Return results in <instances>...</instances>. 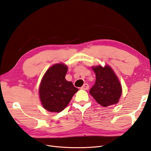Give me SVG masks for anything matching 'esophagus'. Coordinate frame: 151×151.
Returning <instances> with one entry per match:
<instances>
[{
  "mask_svg": "<svg viewBox=\"0 0 151 151\" xmlns=\"http://www.w3.org/2000/svg\"><path fill=\"white\" fill-rule=\"evenodd\" d=\"M81 89H84V90H88L89 89V85L87 84V83H86L83 86H82Z\"/></svg>",
  "mask_w": 151,
  "mask_h": 151,
  "instance_id": "34e87169",
  "label": "esophagus"
}]
</instances>
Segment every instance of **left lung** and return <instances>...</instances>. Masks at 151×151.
<instances>
[{
    "instance_id": "8db88e82",
    "label": "left lung",
    "mask_w": 151,
    "mask_h": 151,
    "mask_svg": "<svg viewBox=\"0 0 151 151\" xmlns=\"http://www.w3.org/2000/svg\"><path fill=\"white\" fill-rule=\"evenodd\" d=\"M96 82L89 93L100 105L106 107L118 103L122 95V86L117 76L109 65L93 67Z\"/></svg>"
}]
</instances>
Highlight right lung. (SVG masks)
Listing matches in <instances>:
<instances>
[{
    "mask_svg": "<svg viewBox=\"0 0 151 151\" xmlns=\"http://www.w3.org/2000/svg\"><path fill=\"white\" fill-rule=\"evenodd\" d=\"M67 67L57 63L49 68L43 77L39 88L41 102L50 112H60L64 109L78 89L65 77Z\"/></svg>",
    "mask_w": 151,
    "mask_h": 151,
    "instance_id": "obj_1",
    "label": "right lung"
}]
</instances>
